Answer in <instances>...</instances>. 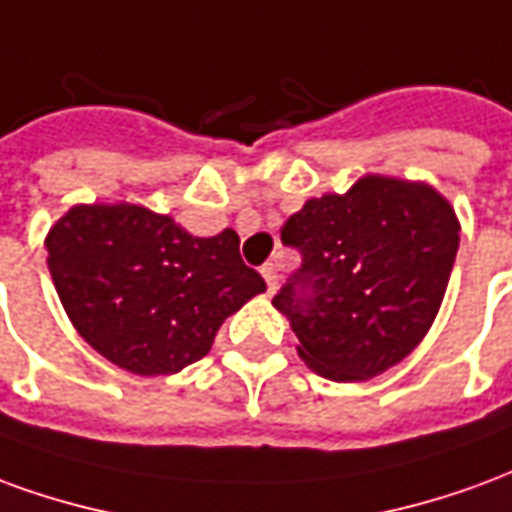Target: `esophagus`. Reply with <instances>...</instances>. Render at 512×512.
<instances>
[{"mask_svg": "<svg viewBox=\"0 0 512 512\" xmlns=\"http://www.w3.org/2000/svg\"><path fill=\"white\" fill-rule=\"evenodd\" d=\"M260 274H263V279H266L268 285V293H274L279 285V268L277 263H266V266L260 268Z\"/></svg>", "mask_w": 512, "mask_h": 512, "instance_id": "34e87169", "label": "esophagus"}]
</instances>
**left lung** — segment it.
Here are the masks:
<instances>
[{
    "mask_svg": "<svg viewBox=\"0 0 512 512\" xmlns=\"http://www.w3.org/2000/svg\"><path fill=\"white\" fill-rule=\"evenodd\" d=\"M461 227L425 183L367 175L348 194L307 200L282 227L301 268L279 288L299 356L332 381H367L403 362L444 299Z\"/></svg>",
    "mask_w": 512,
    "mask_h": 512,
    "instance_id": "1",
    "label": "left lung"
}]
</instances>
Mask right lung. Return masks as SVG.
<instances>
[{"label": "right lung", "instance_id": "add662e5", "mask_svg": "<svg viewBox=\"0 0 512 512\" xmlns=\"http://www.w3.org/2000/svg\"><path fill=\"white\" fill-rule=\"evenodd\" d=\"M235 230L194 238L139 205H76L46 238L68 318L95 351L136 376H172L211 351L227 315L266 282Z\"/></svg>", "mask_w": 512, "mask_h": 512}]
</instances>
